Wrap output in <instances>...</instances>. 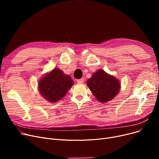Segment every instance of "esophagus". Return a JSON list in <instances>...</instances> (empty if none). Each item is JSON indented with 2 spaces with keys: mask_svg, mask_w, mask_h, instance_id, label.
Listing matches in <instances>:
<instances>
[{
  "mask_svg": "<svg viewBox=\"0 0 159 159\" xmlns=\"http://www.w3.org/2000/svg\"><path fill=\"white\" fill-rule=\"evenodd\" d=\"M77 81L78 83H79V84H82V83L84 82V79L82 78V79H78Z\"/></svg>",
  "mask_w": 159,
  "mask_h": 159,
  "instance_id": "obj_1",
  "label": "esophagus"
}]
</instances>
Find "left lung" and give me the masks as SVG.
I'll return each mask as SVG.
<instances>
[{"mask_svg":"<svg viewBox=\"0 0 159 159\" xmlns=\"http://www.w3.org/2000/svg\"><path fill=\"white\" fill-rule=\"evenodd\" d=\"M87 85L92 93L102 103L110 101L120 91V82L104 70H98L87 80Z\"/></svg>","mask_w":159,"mask_h":159,"instance_id":"obj_1","label":"left lung"}]
</instances>
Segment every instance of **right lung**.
<instances>
[{
	"instance_id": "1",
	"label": "right lung",
	"mask_w": 159,
	"mask_h": 159,
	"mask_svg": "<svg viewBox=\"0 0 159 159\" xmlns=\"http://www.w3.org/2000/svg\"><path fill=\"white\" fill-rule=\"evenodd\" d=\"M70 75L55 68L45 75L39 82V89L41 95L48 102H55L62 98L73 85Z\"/></svg>"
}]
</instances>
